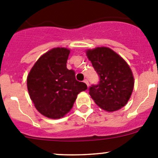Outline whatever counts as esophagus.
Returning <instances> with one entry per match:
<instances>
[{
	"instance_id": "obj_1",
	"label": "esophagus",
	"mask_w": 158,
	"mask_h": 158,
	"mask_svg": "<svg viewBox=\"0 0 158 158\" xmlns=\"http://www.w3.org/2000/svg\"><path fill=\"white\" fill-rule=\"evenodd\" d=\"M83 82H85V84H86V85H87V86H89V81H88V79H84V81H83Z\"/></svg>"
}]
</instances>
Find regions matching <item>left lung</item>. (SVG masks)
Instances as JSON below:
<instances>
[{"instance_id": "obj_1", "label": "left lung", "mask_w": 158, "mask_h": 158, "mask_svg": "<svg viewBox=\"0 0 158 158\" xmlns=\"http://www.w3.org/2000/svg\"><path fill=\"white\" fill-rule=\"evenodd\" d=\"M86 55L99 76L89 95L105 111H117L128 103L134 89V76L128 63L109 47L88 49Z\"/></svg>"}]
</instances>
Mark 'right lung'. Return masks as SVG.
<instances>
[{
	"label": "right lung",
	"mask_w": 158,
	"mask_h": 158,
	"mask_svg": "<svg viewBox=\"0 0 158 158\" xmlns=\"http://www.w3.org/2000/svg\"><path fill=\"white\" fill-rule=\"evenodd\" d=\"M70 50L53 48L41 56L27 76V89L35 108L49 118H60L70 111L86 84L76 79L75 72L66 68Z\"/></svg>",
	"instance_id": "obj_1"
}]
</instances>
